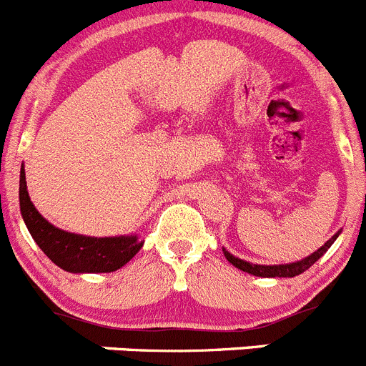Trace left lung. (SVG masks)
<instances>
[{"mask_svg":"<svg viewBox=\"0 0 366 366\" xmlns=\"http://www.w3.org/2000/svg\"><path fill=\"white\" fill-rule=\"evenodd\" d=\"M337 235H340V233L332 235V237H330L329 241L318 249V252L305 257L304 260H298V262H293V264H282V266H260V264H249V262H244V260L237 259V257L229 255L226 249H222V252H224L226 260H228L229 264H233V266L239 267V269L246 271V273L255 274V277H297V274L304 273L305 269H309V267H311L312 264H315L316 260H318L320 257H322L323 253L332 246V242L336 241Z\"/></svg>","mask_w":366,"mask_h":366,"instance_id":"1","label":"left lung"}]
</instances>
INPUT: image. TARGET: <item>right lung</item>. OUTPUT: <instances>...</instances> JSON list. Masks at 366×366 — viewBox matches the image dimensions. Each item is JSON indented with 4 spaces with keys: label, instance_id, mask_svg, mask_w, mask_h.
<instances>
[{
    "label": "right lung",
    "instance_id": "obj_1",
    "mask_svg": "<svg viewBox=\"0 0 366 366\" xmlns=\"http://www.w3.org/2000/svg\"><path fill=\"white\" fill-rule=\"evenodd\" d=\"M19 207L26 228L44 255L59 267L71 273H111L140 252L144 242L131 237H84L55 228L32 204L26 190L24 169L19 177Z\"/></svg>",
    "mask_w": 366,
    "mask_h": 366
}]
</instances>
